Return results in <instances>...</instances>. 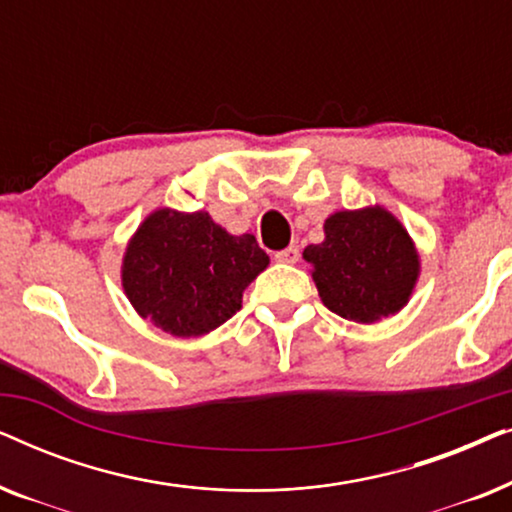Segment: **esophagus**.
I'll return each instance as SVG.
<instances>
[{
    "mask_svg": "<svg viewBox=\"0 0 512 512\" xmlns=\"http://www.w3.org/2000/svg\"><path fill=\"white\" fill-rule=\"evenodd\" d=\"M298 258H300L298 247H286V249L277 251V254H275L277 263H298Z\"/></svg>",
    "mask_w": 512,
    "mask_h": 512,
    "instance_id": "34e87169",
    "label": "esophagus"
}]
</instances>
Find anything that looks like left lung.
I'll return each mask as SVG.
<instances>
[{
    "label": "left lung",
    "mask_w": 512,
    "mask_h": 512,
    "mask_svg": "<svg viewBox=\"0 0 512 512\" xmlns=\"http://www.w3.org/2000/svg\"><path fill=\"white\" fill-rule=\"evenodd\" d=\"M324 242L305 247L312 279L328 310L356 324L396 314L410 300L419 256L408 230L380 205L335 212Z\"/></svg>",
    "instance_id": "obj_1"
}]
</instances>
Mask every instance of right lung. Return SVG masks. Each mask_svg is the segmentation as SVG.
<instances>
[{"instance_id":"add662e5","label":"right lung","mask_w":512,"mask_h":512,"mask_svg":"<svg viewBox=\"0 0 512 512\" xmlns=\"http://www.w3.org/2000/svg\"><path fill=\"white\" fill-rule=\"evenodd\" d=\"M254 235H230L207 212L156 209L125 249L121 279L139 317L177 338H198L242 307L268 268Z\"/></svg>"}]
</instances>
